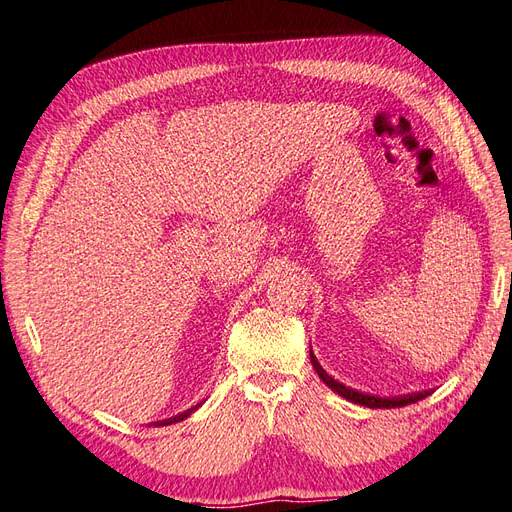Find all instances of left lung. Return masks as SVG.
Segmentation results:
<instances>
[{
	"mask_svg": "<svg viewBox=\"0 0 512 512\" xmlns=\"http://www.w3.org/2000/svg\"><path fill=\"white\" fill-rule=\"evenodd\" d=\"M311 357V363H313V370L318 372V376L322 378V381L329 385L333 391H337L339 396L355 402V404H361V406H370V409H393V406H404V404H413L417 400H424L428 396V391H422V393H411V396H400V398H378V396H368V393H361V391H355L350 389L342 383H337L335 378H331L329 374H326L322 370V365L318 363V359L313 357V352H309Z\"/></svg>",
	"mask_w": 512,
	"mask_h": 512,
	"instance_id": "left-lung-1",
	"label": "left lung"
}]
</instances>
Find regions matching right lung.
<instances>
[{
  "label": "right lung",
  "mask_w": 512,
  "mask_h": 512,
  "mask_svg": "<svg viewBox=\"0 0 512 512\" xmlns=\"http://www.w3.org/2000/svg\"><path fill=\"white\" fill-rule=\"evenodd\" d=\"M192 411V409H190ZM190 411H186V413H181V415H177V417H173V419H164L162 424H173V422H179V419H186L188 415H190Z\"/></svg>",
  "instance_id": "add662e5"
}]
</instances>
